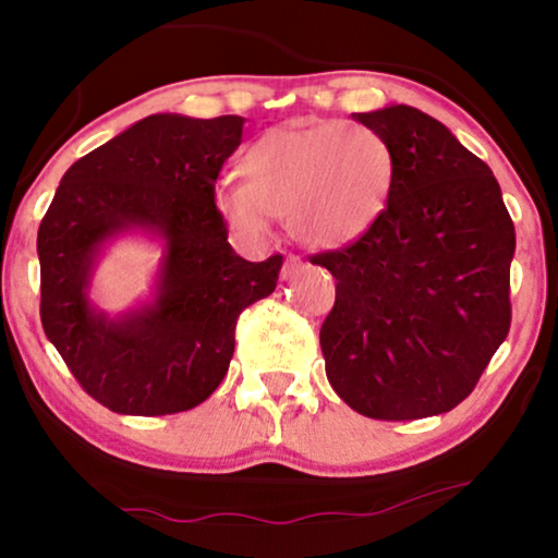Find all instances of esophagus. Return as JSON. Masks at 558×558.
I'll list each match as a JSON object with an SVG mask.
<instances>
[{
	"label": "esophagus",
	"mask_w": 558,
	"mask_h": 558,
	"mask_svg": "<svg viewBox=\"0 0 558 558\" xmlns=\"http://www.w3.org/2000/svg\"><path fill=\"white\" fill-rule=\"evenodd\" d=\"M302 269H304V262L300 256H287L284 266H281V279L289 281L292 277H296V274H300Z\"/></svg>",
	"instance_id": "34e87169"
}]
</instances>
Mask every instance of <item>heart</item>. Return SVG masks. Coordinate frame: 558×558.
I'll return each instance as SVG.
<instances>
[{
	"label": "heart",
	"instance_id": "1",
	"mask_svg": "<svg viewBox=\"0 0 558 558\" xmlns=\"http://www.w3.org/2000/svg\"><path fill=\"white\" fill-rule=\"evenodd\" d=\"M239 174V187L216 193V208L233 233L264 241L269 218H284L302 246L338 251L365 239L386 216L396 157L365 124L289 121L243 151Z\"/></svg>",
	"mask_w": 558,
	"mask_h": 558
}]
</instances>
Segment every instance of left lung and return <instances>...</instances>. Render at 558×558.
<instances>
[{
    "mask_svg": "<svg viewBox=\"0 0 558 558\" xmlns=\"http://www.w3.org/2000/svg\"><path fill=\"white\" fill-rule=\"evenodd\" d=\"M355 121L391 144L386 216L312 258L332 274L325 373L357 414L409 422L468 399L510 330L515 228L483 159L429 113L388 104Z\"/></svg>",
    "mask_w": 558,
    "mask_h": 558,
    "instance_id": "left-lung-1",
    "label": "left lung"
}]
</instances>
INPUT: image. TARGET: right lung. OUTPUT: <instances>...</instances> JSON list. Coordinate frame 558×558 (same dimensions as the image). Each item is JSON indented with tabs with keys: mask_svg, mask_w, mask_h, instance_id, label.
<instances>
[{
	"mask_svg": "<svg viewBox=\"0 0 558 558\" xmlns=\"http://www.w3.org/2000/svg\"><path fill=\"white\" fill-rule=\"evenodd\" d=\"M243 121L151 113L68 167L45 213L43 330L78 384L117 414L203 403L231 365L235 319L277 289L284 258L235 254L213 195ZM124 234L155 242L160 262L153 292L111 316L93 300V277Z\"/></svg>",
	"mask_w": 558,
	"mask_h": 558,
	"instance_id": "1",
	"label": "right lung"
}]
</instances>
